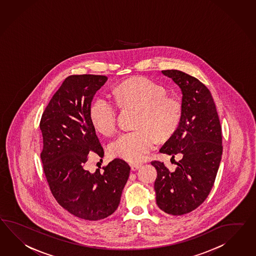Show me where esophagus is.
<instances>
[{
  "mask_svg": "<svg viewBox=\"0 0 256 256\" xmlns=\"http://www.w3.org/2000/svg\"><path fill=\"white\" fill-rule=\"evenodd\" d=\"M130 168L132 171H136L138 169L142 168V164H130Z\"/></svg>",
  "mask_w": 256,
  "mask_h": 256,
  "instance_id": "1",
  "label": "esophagus"
}]
</instances>
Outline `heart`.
Segmentation results:
<instances>
[{
  "instance_id": "1",
  "label": "heart",
  "mask_w": 256,
  "mask_h": 256,
  "mask_svg": "<svg viewBox=\"0 0 256 256\" xmlns=\"http://www.w3.org/2000/svg\"><path fill=\"white\" fill-rule=\"evenodd\" d=\"M123 106L138 107V128L125 131L112 140L109 150L112 156L128 162H140L156 147L160 137H168L181 119L180 102L166 96L162 85L145 76H136L121 83L116 88ZM90 118L98 130L110 134L116 128L118 109L110 98L100 96L90 107Z\"/></svg>"
}]
</instances>
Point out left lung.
<instances>
[{"label": "left lung", "mask_w": 256, "mask_h": 256, "mask_svg": "<svg viewBox=\"0 0 256 256\" xmlns=\"http://www.w3.org/2000/svg\"><path fill=\"white\" fill-rule=\"evenodd\" d=\"M182 92L181 119L160 152L182 156L170 172L154 161L156 204L164 212L181 216L200 206L212 190L222 157V133L210 90L196 78L180 70H162Z\"/></svg>", "instance_id": "obj_1"}]
</instances>
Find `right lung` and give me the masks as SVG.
<instances>
[{"instance_id":"add662e5","label":"right lung","mask_w":256,"mask_h":256,"mask_svg":"<svg viewBox=\"0 0 256 256\" xmlns=\"http://www.w3.org/2000/svg\"><path fill=\"white\" fill-rule=\"evenodd\" d=\"M107 80L106 76H69L45 108L40 124L44 138L40 158L52 194L70 214L90 221L106 218L118 209L130 172L118 158L102 172L84 168L88 152L100 157L104 154L90 106Z\"/></svg>"}]
</instances>
